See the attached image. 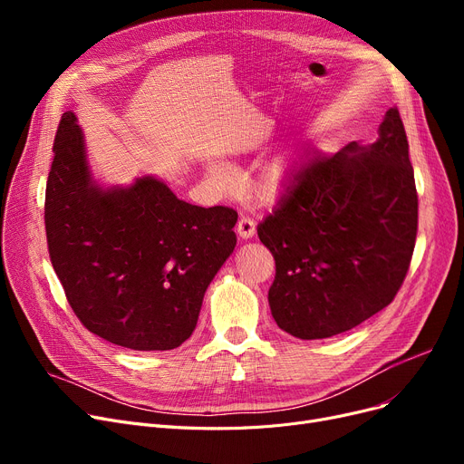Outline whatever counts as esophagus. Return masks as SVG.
I'll use <instances>...</instances> for the list:
<instances>
[{"label": "esophagus", "mask_w": 464, "mask_h": 464, "mask_svg": "<svg viewBox=\"0 0 464 464\" xmlns=\"http://www.w3.org/2000/svg\"><path fill=\"white\" fill-rule=\"evenodd\" d=\"M237 233L240 238H252L256 235V222L248 216H240L237 222Z\"/></svg>", "instance_id": "esophagus-1"}]
</instances>
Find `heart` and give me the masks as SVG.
Returning a JSON list of instances; mask_svg holds the SVG:
<instances>
[{"instance_id": "heart-1", "label": "heart", "mask_w": 464, "mask_h": 464, "mask_svg": "<svg viewBox=\"0 0 464 464\" xmlns=\"http://www.w3.org/2000/svg\"><path fill=\"white\" fill-rule=\"evenodd\" d=\"M212 177L219 184H227L231 180L229 170L222 167H214ZM285 179H287V163L284 160H276L263 169V173L259 175L256 184L257 191L265 195V198H275V195H278V191L284 188Z\"/></svg>"}]
</instances>
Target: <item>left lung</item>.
I'll return each instance as SVG.
<instances>
[{
    "mask_svg": "<svg viewBox=\"0 0 464 464\" xmlns=\"http://www.w3.org/2000/svg\"><path fill=\"white\" fill-rule=\"evenodd\" d=\"M276 263L273 318L303 340L350 331L397 295L416 246L418 191L399 109L380 139L314 154L257 226Z\"/></svg>",
    "mask_w": 464,
    "mask_h": 464,
    "instance_id": "8db88e82",
    "label": "left lung"
}]
</instances>
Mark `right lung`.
Listing matches in <instances>:
<instances>
[{"mask_svg":"<svg viewBox=\"0 0 464 464\" xmlns=\"http://www.w3.org/2000/svg\"><path fill=\"white\" fill-rule=\"evenodd\" d=\"M237 218L229 207L180 201L154 177L100 188L77 116L63 112L46 180V245L65 297L90 333L137 352L179 348L235 250Z\"/></svg>","mask_w":464,"mask_h":464,"instance_id":"obj_1","label":"right lung"}]
</instances>
